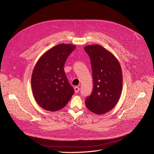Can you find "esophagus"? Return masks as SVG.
Segmentation results:
<instances>
[{"label":"esophagus","instance_id":"1","mask_svg":"<svg viewBox=\"0 0 154 154\" xmlns=\"http://www.w3.org/2000/svg\"><path fill=\"white\" fill-rule=\"evenodd\" d=\"M80 90V88L78 87V86H75L74 87V91H75V93H77Z\"/></svg>","mask_w":154,"mask_h":154}]
</instances>
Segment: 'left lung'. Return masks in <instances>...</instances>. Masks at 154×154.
Here are the masks:
<instances>
[{"label": "left lung", "instance_id": "obj_1", "mask_svg": "<svg viewBox=\"0 0 154 154\" xmlns=\"http://www.w3.org/2000/svg\"><path fill=\"white\" fill-rule=\"evenodd\" d=\"M91 60L93 90L87 97L85 105L97 115L112 109L118 103L122 90V73L115 56L99 45L84 48Z\"/></svg>", "mask_w": 154, "mask_h": 154}]
</instances>
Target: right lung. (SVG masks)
Listing matches in <instances>:
<instances>
[{
    "instance_id": "obj_1",
    "label": "right lung",
    "mask_w": 154,
    "mask_h": 154,
    "mask_svg": "<svg viewBox=\"0 0 154 154\" xmlns=\"http://www.w3.org/2000/svg\"><path fill=\"white\" fill-rule=\"evenodd\" d=\"M75 48L70 44H60L44 54L35 66L31 80L32 92L38 104L46 110L55 112L63 108L74 93L64 65Z\"/></svg>"
}]
</instances>
